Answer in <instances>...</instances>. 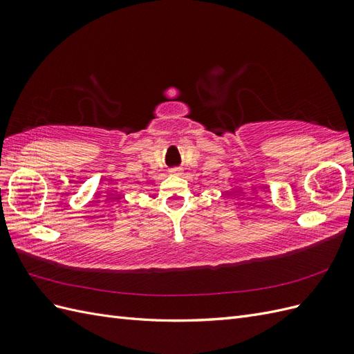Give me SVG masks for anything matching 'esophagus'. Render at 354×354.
Wrapping results in <instances>:
<instances>
[{"label":"esophagus","instance_id":"1","mask_svg":"<svg viewBox=\"0 0 354 354\" xmlns=\"http://www.w3.org/2000/svg\"><path fill=\"white\" fill-rule=\"evenodd\" d=\"M169 173L171 174H180V168H171Z\"/></svg>","mask_w":354,"mask_h":354}]
</instances>
